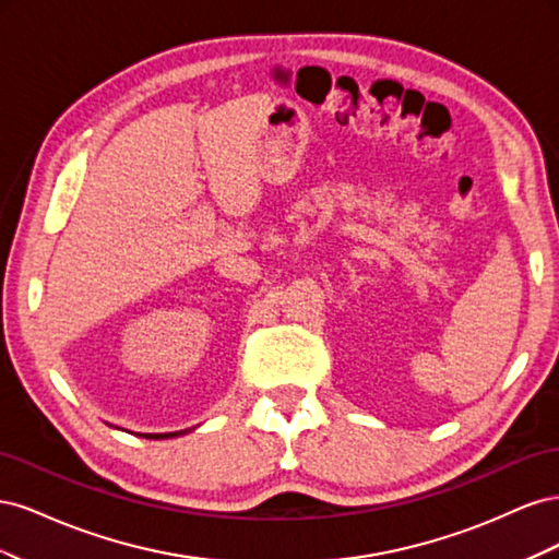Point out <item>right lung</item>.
Instances as JSON below:
<instances>
[{
	"label": "right lung",
	"instance_id": "right-lung-1",
	"mask_svg": "<svg viewBox=\"0 0 559 559\" xmlns=\"http://www.w3.org/2000/svg\"><path fill=\"white\" fill-rule=\"evenodd\" d=\"M183 431H175V433H148V438H173V436H179Z\"/></svg>",
	"mask_w": 559,
	"mask_h": 559
}]
</instances>
